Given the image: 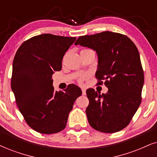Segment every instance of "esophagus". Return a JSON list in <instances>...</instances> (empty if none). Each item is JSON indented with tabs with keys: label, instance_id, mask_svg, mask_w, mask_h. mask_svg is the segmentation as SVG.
<instances>
[{
	"label": "esophagus",
	"instance_id": "obj_1",
	"mask_svg": "<svg viewBox=\"0 0 157 157\" xmlns=\"http://www.w3.org/2000/svg\"><path fill=\"white\" fill-rule=\"evenodd\" d=\"M82 96H85V95H86V91H85L84 88L82 89Z\"/></svg>",
	"mask_w": 157,
	"mask_h": 157
}]
</instances>
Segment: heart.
Instances as JSON below:
<instances>
[{
  "label": "heart",
  "instance_id": "b5f03b06",
  "mask_svg": "<svg viewBox=\"0 0 157 157\" xmlns=\"http://www.w3.org/2000/svg\"><path fill=\"white\" fill-rule=\"evenodd\" d=\"M82 77H81V78L79 79V81H80V82H81V81H82Z\"/></svg>",
  "mask_w": 157,
  "mask_h": 157
}]
</instances>
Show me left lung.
<instances>
[{"mask_svg":"<svg viewBox=\"0 0 157 157\" xmlns=\"http://www.w3.org/2000/svg\"><path fill=\"white\" fill-rule=\"evenodd\" d=\"M75 45L96 51L98 84L105 80L108 88L101 95L93 88L86 90L89 124L106 133L120 131L128 125L141 103L144 75L138 48L126 35L109 31L80 36Z\"/></svg>","mask_w":157,"mask_h":157,"instance_id":"obj_1","label":"left lung"}]
</instances>
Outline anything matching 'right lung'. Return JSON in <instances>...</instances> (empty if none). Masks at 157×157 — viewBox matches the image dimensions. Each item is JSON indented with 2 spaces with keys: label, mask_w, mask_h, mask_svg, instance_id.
<instances>
[{
  "label": "right lung",
  "mask_w": 157,
  "mask_h": 157,
  "mask_svg": "<svg viewBox=\"0 0 157 157\" xmlns=\"http://www.w3.org/2000/svg\"><path fill=\"white\" fill-rule=\"evenodd\" d=\"M76 40L42 34L24 42L13 61L11 89L27 124L43 134L56 133L67 125L75 100L82 95L72 84L55 91L52 75L61 69L63 56Z\"/></svg>",
  "instance_id": "1"
}]
</instances>
